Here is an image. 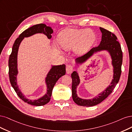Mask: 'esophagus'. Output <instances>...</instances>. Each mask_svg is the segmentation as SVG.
<instances>
[{"label": "esophagus", "instance_id": "1", "mask_svg": "<svg viewBox=\"0 0 132 132\" xmlns=\"http://www.w3.org/2000/svg\"><path fill=\"white\" fill-rule=\"evenodd\" d=\"M66 72L67 74H70L71 73V72L73 71V67L71 65H67L66 66Z\"/></svg>", "mask_w": 132, "mask_h": 132}]
</instances>
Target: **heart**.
Returning a JSON list of instances; mask_svg holds the SVG:
<instances>
[{
  "label": "heart",
  "instance_id": "obj_1",
  "mask_svg": "<svg viewBox=\"0 0 132 132\" xmlns=\"http://www.w3.org/2000/svg\"><path fill=\"white\" fill-rule=\"evenodd\" d=\"M96 40L95 33L90 29L67 28L59 36V42L66 50L74 49L76 54H86L94 45Z\"/></svg>",
  "mask_w": 132,
  "mask_h": 132
}]
</instances>
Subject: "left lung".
Here are the masks:
<instances>
[{"label":"left lung","mask_w":132,"mask_h":132,"mask_svg":"<svg viewBox=\"0 0 132 132\" xmlns=\"http://www.w3.org/2000/svg\"><path fill=\"white\" fill-rule=\"evenodd\" d=\"M102 33L101 41L99 46L92 48L87 54L76 59L77 64H81L87 59L91 57L95 53L100 51H108L111 55L112 65L113 66V79L110 85L106 88L103 92L91 99H83L78 97L77 94V88L80 83V79L78 73L73 71L71 74L72 80V96L76 104L82 106H93L100 103L105 100L112 92L120 80L121 75V66L122 64V52L120 43L117 40V38L114 35L106 29L100 27Z\"/></svg>","instance_id":"1"}]
</instances>
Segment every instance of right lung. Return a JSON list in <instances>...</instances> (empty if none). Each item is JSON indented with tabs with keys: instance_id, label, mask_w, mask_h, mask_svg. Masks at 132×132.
<instances>
[{
	"instance_id": "right-lung-1",
	"label": "right lung",
	"mask_w": 132,
	"mask_h": 132,
	"mask_svg": "<svg viewBox=\"0 0 132 132\" xmlns=\"http://www.w3.org/2000/svg\"><path fill=\"white\" fill-rule=\"evenodd\" d=\"M53 33L52 28L47 26L44 23H40L34 25L24 31L19 37L15 40L12 48V52L9 56V76L11 86L13 87L21 99L25 103L34 106H43L49 103L52 94L53 89L55 83L61 76L66 73V66L63 64L57 66H52L45 78V83L47 86L46 93L40 98L37 100H29L27 99L21 92L17 83V75L18 70V53L20 44L24 37H30L36 33H43L47 36L48 39L52 38V34Z\"/></svg>"
}]
</instances>
